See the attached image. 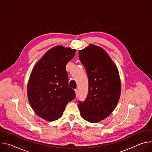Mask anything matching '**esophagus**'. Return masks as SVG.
Listing matches in <instances>:
<instances>
[{
    "label": "esophagus",
    "instance_id": "34e87169",
    "mask_svg": "<svg viewBox=\"0 0 152 152\" xmlns=\"http://www.w3.org/2000/svg\"><path fill=\"white\" fill-rule=\"evenodd\" d=\"M75 91V93H76V97H77V96H78V93H79L78 90H77V89H76Z\"/></svg>",
    "mask_w": 152,
    "mask_h": 152
}]
</instances>
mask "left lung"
<instances>
[{
    "label": "left lung",
    "mask_w": 152,
    "mask_h": 152,
    "mask_svg": "<svg viewBox=\"0 0 152 152\" xmlns=\"http://www.w3.org/2000/svg\"><path fill=\"white\" fill-rule=\"evenodd\" d=\"M79 58L88 75V93L78 107L82 117L97 123L110 115L116 107L121 93L117 68L100 47L91 45L79 50Z\"/></svg>",
    "instance_id": "8db88e82"
}]
</instances>
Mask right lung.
Masks as SVG:
<instances>
[{
	"instance_id": "obj_1",
	"label": "right lung",
	"mask_w": 152,
	"mask_h": 152,
	"mask_svg": "<svg viewBox=\"0 0 152 152\" xmlns=\"http://www.w3.org/2000/svg\"><path fill=\"white\" fill-rule=\"evenodd\" d=\"M76 50L58 46L47 52L34 67L28 84V96L35 113L53 121L63 114L67 104L76 97L69 86L66 66Z\"/></svg>"
}]
</instances>
